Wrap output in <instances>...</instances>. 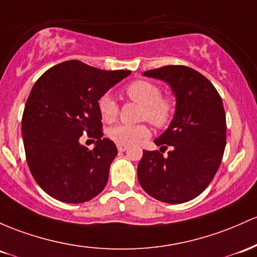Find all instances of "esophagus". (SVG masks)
Masks as SVG:
<instances>
[{
	"instance_id": "34e87169",
	"label": "esophagus",
	"mask_w": 257,
	"mask_h": 257,
	"mask_svg": "<svg viewBox=\"0 0 257 257\" xmlns=\"http://www.w3.org/2000/svg\"><path fill=\"white\" fill-rule=\"evenodd\" d=\"M117 149H118V151H119V152H124L125 150H128V146H126V145H119V144H118Z\"/></svg>"
}]
</instances>
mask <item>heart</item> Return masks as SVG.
<instances>
[{
  "label": "heart",
  "mask_w": 257,
  "mask_h": 257,
  "mask_svg": "<svg viewBox=\"0 0 257 257\" xmlns=\"http://www.w3.org/2000/svg\"><path fill=\"white\" fill-rule=\"evenodd\" d=\"M126 96L142 106L140 118L149 120L159 128L168 125L176 112V101L170 96H162L156 84L148 80H137L125 89ZM98 111L106 122H112L118 114V105L109 94H105L98 100ZM108 138L119 145H133L144 138L149 137L150 129L146 124H117L107 132Z\"/></svg>",
  "instance_id": "obj_1"
}]
</instances>
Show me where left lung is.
<instances>
[{
  "label": "left lung",
  "instance_id": "obj_1",
  "mask_svg": "<svg viewBox=\"0 0 257 257\" xmlns=\"http://www.w3.org/2000/svg\"><path fill=\"white\" fill-rule=\"evenodd\" d=\"M143 75L163 80L176 97L168 128L154 142L159 151H145L138 179L149 195L182 204L202 193L215 177L225 148V113L216 87L201 73L185 66H165ZM171 146L168 157L162 149Z\"/></svg>",
  "mask_w": 257,
  "mask_h": 257
}]
</instances>
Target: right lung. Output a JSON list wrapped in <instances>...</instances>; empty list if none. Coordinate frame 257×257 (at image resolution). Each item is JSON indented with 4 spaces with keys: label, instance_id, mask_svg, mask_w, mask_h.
<instances>
[{
    "label": "right lung",
    "instance_id": "1",
    "mask_svg": "<svg viewBox=\"0 0 257 257\" xmlns=\"http://www.w3.org/2000/svg\"><path fill=\"white\" fill-rule=\"evenodd\" d=\"M131 73L73 60L46 70L34 84L22 118L25 156L34 179L53 199L80 204L106 187L118 151L102 138L97 103ZM85 133L97 139L92 151L80 143Z\"/></svg>",
    "mask_w": 257,
    "mask_h": 257
}]
</instances>
